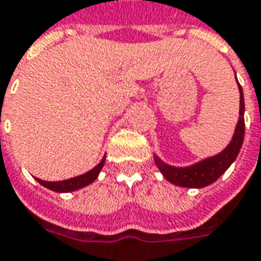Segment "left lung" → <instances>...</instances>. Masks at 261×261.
<instances>
[{
	"instance_id": "left-lung-1",
	"label": "left lung",
	"mask_w": 261,
	"mask_h": 261,
	"mask_svg": "<svg viewBox=\"0 0 261 261\" xmlns=\"http://www.w3.org/2000/svg\"><path fill=\"white\" fill-rule=\"evenodd\" d=\"M238 87L240 92L239 121H238L230 143L221 153L204 159L188 167H174V166L166 164L154 154V163L162 171V174L166 177V180L175 186L187 187V188H202L215 182L229 169V166L233 163L234 159L239 154L240 147L243 145V139H245V99H243V90L240 87L239 81H238Z\"/></svg>"
}]
</instances>
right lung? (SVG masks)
<instances>
[{
	"label": "right lung",
	"mask_w": 261,
	"mask_h": 261,
	"mask_svg": "<svg viewBox=\"0 0 261 261\" xmlns=\"http://www.w3.org/2000/svg\"><path fill=\"white\" fill-rule=\"evenodd\" d=\"M105 163V157H102V160L94 167L92 170H90L86 174L77 175V177H73V178H68V180L63 181H43L40 178H36L38 182H40L42 186L49 188L51 191H56V193H70V191H75V190H80L83 187L88 186L94 182V180L97 178L99 171L102 170Z\"/></svg>",
	"instance_id": "1"
}]
</instances>
